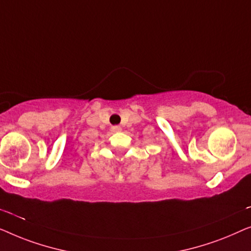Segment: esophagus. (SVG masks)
I'll use <instances>...</instances> for the list:
<instances>
[{"mask_svg": "<svg viewBox=\"0 0 251 251\" xmlns=\"http://www.w3.org/2000/svg\"><path fill=\"white\" fill-rule=\"evenodd\" d=\"M121 129V126H111V132H119Z\"/></svg>", "mask_w": 251, "mask_h": 251, "instance_id": "34e87169", "label": "esophagus"}]
</instances>
